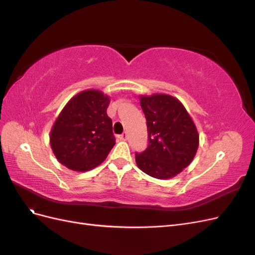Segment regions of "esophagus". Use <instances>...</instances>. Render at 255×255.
<instances>
[{"label":"esophagus","mask_w":255,"mask_h":255,"mask_svg":"<svg viewBox=\"0 0 255 255\" xmlns=\"http://www.w3.org/2000/svg\"><path fill=\"white\" fill-rule=\"evenodd\" d=\"M119 138L121 140H127L128 139V133L126 132V133H123V134H121L120 136H119Z\"/></svg>","instance_id":"1"}]
</instances>
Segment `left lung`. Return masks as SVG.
<instances>
[{
    "instance_id": "obj_1",
    "label": "left lung",
    "mask_w": 255,
    "mask_h": 255,
    "mask_svg": "<svg viewBox=\"0 0 255 255\" xmlns=\"http://www.w3.org/2000/svg\"><path fill=\"white\" fill-rule=\"evenodd\" d=\"M138 98L146 120L149 145L142 153H136V164L155 179H172L189 166L196 155L197 127L180 100L170 95Z\"/></svg>"
}]
</instances>
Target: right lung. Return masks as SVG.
<instances>
[{"label": "right lung", "instance_id": "1", "mask_svg": "<svg viewBox=\"0 0 255 255\" xmlns=\"http://www.w3.org/2000/svg\"><path fill=\"white\" fill-rule=\"evenodd\" d=\"M111 97L86 89L69 100L51 128L50 144L60 164L78 172L101 165L115 145L106 114Z\"/></svg>", "mask_w": 255, "mask_h": 255}]
</instances>
